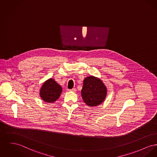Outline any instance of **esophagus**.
<instances>
[{"instance_id": "obj_1", "label": "esophagus", "mask_w": 157, "mask_h": 157, "mask_svg": "<svg viewBox=\"0 0 157 157\" xmlns=\"http://www.w3.org/2000/svg\"><path fill=\"white\" fill-rule=\"evenodd\" d=\"M67 91H72V92H75V91H76V90L75 88L71 89V90H70V89H68V90H67Z\"/></svg>"}]
</instances>
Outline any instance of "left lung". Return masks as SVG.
I'll list each match as a JSON object with an SVG mask.
<instances>
[{
    "mask_svg": "<svg viewBox=\"0 0 157 157\" xmlns=\"http://www.w3.org/2000/svg\"><path fill=\"white\" fill-rule=\"evenodd\" d=\"M107 89L101 81L92 76L85 78L81 95L88 106H96L102 103L106 97Z\"/></svg>",
    "mask_w": 157,
    "mask_h": 157,
    "instance_id": "obj_1",
    "label": "left lung"
}]
</instances>
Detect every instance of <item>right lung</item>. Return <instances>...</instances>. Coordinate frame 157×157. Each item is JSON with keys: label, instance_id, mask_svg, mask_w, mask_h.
<instances>
[{"label": "right lung", "instance_id": "obj_1", "mask_svg": "<svg viewBox=\"0 0 157 157\" xmlns=\"http://www.w3.org/2000/svg\"><path fill=\"white\" fill-rule=\"evenodd\" d=\"M62 91L61 86L53 79H50L43 85L40 95L44 101L53 102L59 98Z\"/></svg>", "mask_w": 157, "mask_h": 157}]
</instances>
